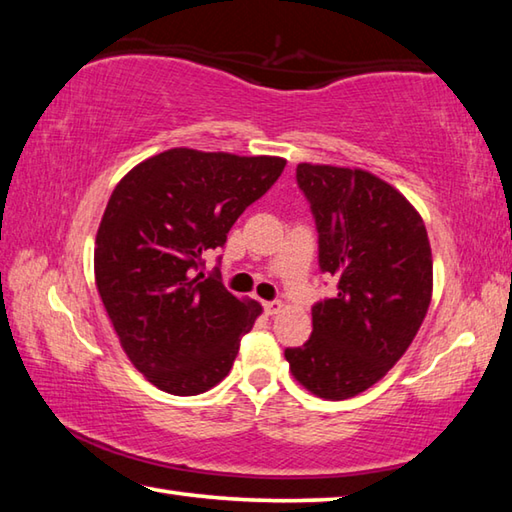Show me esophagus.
<instances>
[{"label": "esophagus", "mask_w": 512, "mask_h": 512, "mask_svg": "<svg viewBox=\"0 0 512 512\" xmlns=\"http://www.w3.org/2000/svg\"><path fill=\"white\" fill-rule=\"evenodd\" d=\"M282 300H271V302H264V309H266V314L268 316H275V314H280L282 311Z\"/></svg>", "instance_id": "34e87169"}]
</instances>
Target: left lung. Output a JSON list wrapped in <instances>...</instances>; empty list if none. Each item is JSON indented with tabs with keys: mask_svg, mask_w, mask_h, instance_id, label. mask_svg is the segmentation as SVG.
Listing matches in <instances>:
<instances>
[{
	"mask_svg": "<svg viewBox=\"0 0 512 512\" xmlns=\"http://www.w3.org/2000/svg\"><path fill=\"white\" fill-rule=\"evenodd\" d=\"M296 178L316 219L320 271L339 280V293L311 307L314 332L284 357L307 391L348 400L402 359L427 316V228L418 210L370 171L302 162Z\"/></svg>",
	"mask_w": 512,
	"mask_h": 512,
	"instance_id": "1",
	"label": "left lung"
}]
</instances>
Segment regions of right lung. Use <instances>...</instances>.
I'll list each match as a JSON object with an SVG mask.
<instances>
[{"label":"right lung","mask_w":512,"mask_h":512,"mask_svg":"<svg viewBox=\"0 0 512 512\" xmlns=\"http://www.w3.org/2000/svg\"><path fill=\"white\" fill-rule=\"evenodd\" d=\"M284 164L273 155L169 149L133 167L112 192L94 244V280L126 357L160 391H210L262 314L219 275L196 271Z\"/></svg>","instance_id":"right-lung-1"}]
</instances>
